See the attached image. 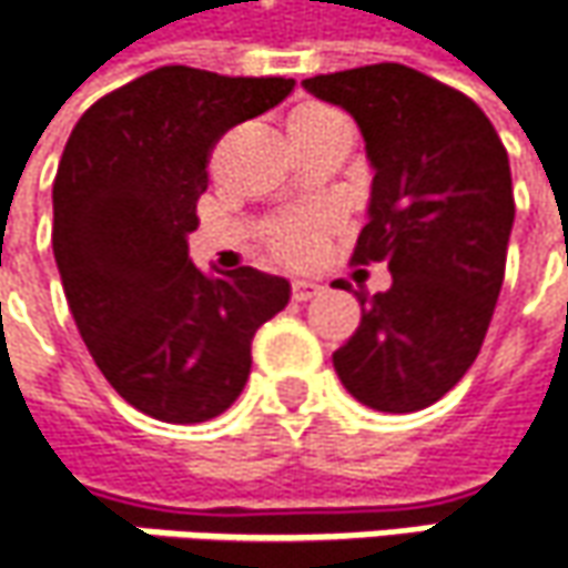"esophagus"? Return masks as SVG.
Segmentation results:
<instances>
[{
	"mask_svg": "<svg viewBox=\"0 0 568 568\" xmlns=\"http://www.w3.org/2000/svg\"><path fill=\"white\" fill-rule=\"evenodd\" d=\"M317 292H321V285L311 283V280H295V283H292V298H295V302H308Z\"/></svg>",
	"mask_w": 568,
	"mask_h": 568,
	"instance_id": "obj_1",
	"label": "esophagus"
}]
</instances>
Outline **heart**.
<instances>
[{
  "label": "heart",
  "mask_w": 568,
  "mask_h": 568,
  "mask_svg": "<svg viewBox=\"0 0 568 568\" xmlns=\"http://www.w3.org/2000/svg\"><path fill=\"white\" fill-rule=\"evenodd\" d=\"M346 123V116L333 111L327 104H298L288 113V136L292 142H305V139L324 133L327 126ZM333 215L327 210H308L283 215L276 222L266 225V247L276 260H283L288 266H308L324 254V244L333 232Z\"/></svg>",
  "instance_id": "1"
}]
</instances>
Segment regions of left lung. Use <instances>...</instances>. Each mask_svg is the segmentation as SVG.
Returning a JSON list of instances; mask_svg holds the SVG:
<instances>
[{
	"label": "left lung",
	"mask_w": 568,
	"mask_h": 568,
	"mask_svg": "<svg viewBox=\"0 0 568 568\" xmlns=\"http://www.w3.org/2000/svg\"><path fill=\"white\" fill-rule=\"evenodd\" d=\"M302 85L362 130L375 178L353 263L390 270L387 292L356 295L362 321L333 368L365 407H429L474 365L503 288L515 222L506 145L467 94L400 62Z\"/></svg>",
	"instance_id": "left-lung-1"
}]
</instances>
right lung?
Masks as SVG:
<instances>
[{
    "label": "right lung",
    "mask_w": 568,
    "mask_h": 568,
    "mask_svg": "<svg viewBox=\"0 0 568 568\" xmlns=\"http://www.w3.org/2000/svg\"><path fill=\"white\" fill-rule=\"evenodd\" d=\"M295 79L161 65L94 101L53 181V257L88 353L161 423L225 413L251 375V339L288 305L283 276H206L186 257L212 145L276 108Z\"/></svg>",
    "instance_id": "right-lung-1"
}]
</instances>
